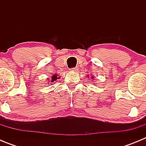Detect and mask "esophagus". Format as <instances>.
<instances>
[{
    "label": "esophagus",
    "mask_w": 146,
    "mask_h": 146,
    "mask_svg": "<svg viewBox=\"0 0 146 146\" xmlns=\"http://www.w3.org/2000/svg\"><path fill=\"white\" fill-rule=\"evenodd\" d=\"M78 67H74V68H72V69H71V71H72V72H77L78 71Z\"/></svg>",
    "instance_id": "obj_1"
}]
</instances>
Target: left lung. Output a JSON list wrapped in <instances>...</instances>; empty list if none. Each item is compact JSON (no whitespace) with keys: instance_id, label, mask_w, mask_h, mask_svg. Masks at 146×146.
Here are the masks:
<instances>
[{"instance_id":"obj_1","label":"left lung","mask_w":146,"mask_h":146,"mask_svg":"<svg viewBox=\"0 0 146 146\" xmlns=\"http://www.w3.org/2000/svg\"><path fill=\"white\" fill-rule=\"evenodd\" d=\"M88 77H89V75H88ZM91 79H94V76H91Z\"/></svg>"}]
</instances>
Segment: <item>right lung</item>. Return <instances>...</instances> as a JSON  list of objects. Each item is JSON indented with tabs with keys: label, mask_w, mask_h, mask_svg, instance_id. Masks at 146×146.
<instances>
[{
	"label": "right lung",
	"mask_w": 146,
	"mask_h": 146,
	"mask_svg": "<svg viewBox=\"0 0 146 146\" xmlns=\"http://www.w3.org/2000/svg\"><path fill=\"white\" fill-rule=\"evenodd\" d=\"M59 78H60V77H58V75L56 74H53V75L52 76V77H51V80H49V78L47 80H48V83H49V82H50V83H51V82H55V81H56L58 79H59Z\"/></svg>",
	"instance_id": "add662e5"
}]
</instances>
